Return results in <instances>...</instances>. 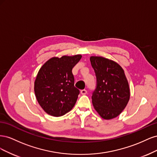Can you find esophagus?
Listing matches in <instances>:
<instances>
[{
	"label": "esophagus",
	"instance_id": "1",
	"mask_svg": "<svg viewBox=\"0 0 157 157\" xmlns=\"http://www.w3.org/2000/svg\"><path fill=\"white\" fill-rule=\"evenodd\" d=\"M80 93H81L82 95H86L87 94V90H85V89L80 90Z\"/></svg>",
	"mask_w": 157,
	"mask_h": 157
}]
</instances>
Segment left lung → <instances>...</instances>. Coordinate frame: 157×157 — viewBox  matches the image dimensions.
<instances>
[{
    "instance_id": "left-lung-1",
    "label": "left lung",
    "mask_w": 157,
    "mask_h": 157,
    "mask_svg": "<svg viewBox=\"0 0 157 157\" xmlns=\"http://www.w3.org/2000/svg\"><path fill=\"white\" fill-rule=\"evenodd\" d=\"M96 73V86L92 96L96 111L104 119H112L124 110L130 99V88L124 70L103 57H90Z\"/></svg>"
}]
</instances>
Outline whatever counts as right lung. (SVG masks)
<instances>
[{
  "label": "right lung",
  "mask_w": 157,
  "mask_h": 157,
  "mask_svg": "<svg viewBox=\"0 0 157 157\" xmlns=\"http://www.w3.org/2000/svg\"><path fill=\"white\" fill-rule=\"evenodd\" d=\"M81 58V55L52 58L39 70L35 93L39 105L48 115L61 117L74 107L80 90L75 87L72 69Z\"/></svg>",
  "instance_id": "add662e5"
}]
</instances>
